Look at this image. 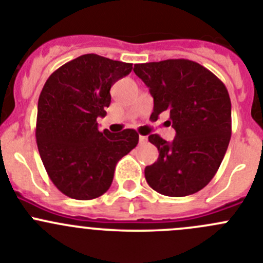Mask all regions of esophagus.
Returning <instances> with one entry per match:
<instances>
[{
	"label": "esophagus",
	"instance_id": "1",
	"mask_svg": "<svg viewBox=\"0 0 263 263\" xmlns=\"http://www.w3.org/2000/svg\"><path fill=\"white\" fill-rule=\"evenodd\" d=\"M139 140H140V143H146V141H148V137L143 136V135H140Z\"/></svg>",
	"mask_w": 263,
	"mask_h": 263
}]
</instances>
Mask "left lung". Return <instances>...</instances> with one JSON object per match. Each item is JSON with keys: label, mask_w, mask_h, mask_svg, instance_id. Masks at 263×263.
I'll list each match as a JSON object with an SVG mask.
<instances>
[{"label": "left lung", "mask_w": 263, "mask_h": 263, "mask_svg": "<svg viewBox=\"0 0 263 263\" xmlns=\"http://www.w3.org/2000/svg\"><path fill=\"white\" fill-rule=\"evenodd\" d=\"M135 73L154 98L152 120L170 112L173 143L148 137L159 152L145 167L148 184L161 195L183 197L206 187L217 174L231 139V100L212 71L190 60L137 63Z\"/></svg>", "instance_id": "left-lung-1"}]
</instances>
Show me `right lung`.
<instances>
[{"label":"right lung","mask_w":263,"mask_h":263,"mask_svg":"<svg viewBox=\"0 0 263 263\" xmlns=\"http://www.w3.org/2000/svg\"><path fill=\"white\" fill-rule=\"evenodd\" d=\"M132 63L84 54L46 80L39 97L36 143L49 178L63 195L93 200L110 188L118 161L139 143V134L98 131L111 102L110 88Z\"/></svg>","instance_id":"1"}]
</instances>
